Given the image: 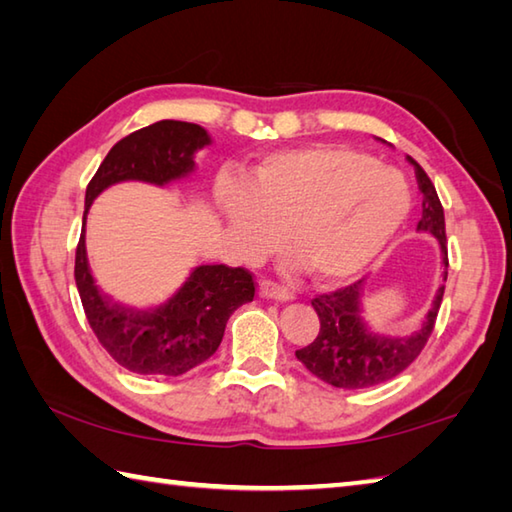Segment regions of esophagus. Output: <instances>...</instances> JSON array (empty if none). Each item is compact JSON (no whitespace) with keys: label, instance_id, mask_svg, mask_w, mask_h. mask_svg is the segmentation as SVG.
Returning <instances> with one entry per match:
<instances>
[{"label":"esophagus","instance_id":"obj_1","mask_svg":"<svg viewBox=\"0 0 512 512\" xmlns=\"http://www.w3.org/2000/svg\"><path fill=\"white\" fill-rule=\"evenodd\" d=\"M259 295L266 297V299H275V301H290L292 299L288 288L279 286V284H275V281H270V279L259 281Z\"/></svg>","mask_w":512,"mask_h":512}]
</instances>
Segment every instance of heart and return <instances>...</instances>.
Returning a JSON list of instances; mask_svg holds the SVG:
<instances>
[{"instance_id":"obj_1","label":"heart","mask_w":512,"mask_h":512,"mask_svg":"<svg viewBox=\"0 0 512 512\" xmlns=\"http://www.w3.org/2000/svg\"><path fill=\"white\" fill-rule=\"evenodd\" d=\"M215 202L250 253H266L284 231L319 281L343 279L372 262L409 213V191L394 171L336 145L266 154L248 182H217Z\"/></svg>"}]
</instances>
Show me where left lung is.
Wrapping results in <instances>:
<instances>
[{
    "instance_id": "1",
    "label": "left lung",
    "mask_w": 512,
    "mask_h": 512,
    "mask_svg": "<svg viewBox=\"0 0 512 512\" xmlns=\"http://www.w3.org/2000/svg\"><path fill=\"white\" fill-rule=\"evenodd\" d=\"M416 169L418 189L422 193V217L418 231L431 233L438 239L442 264L449 266L447 257V233H444V209L436 193V187L416 160L407 156ZM447 281V270H444ZM363 292L365 279L354 281L352 286L341 288L330 295H319L312 299V308L317 310L321 328L317 339L297 350V358L323 383L341 389H365L385 383L416 361L424 350L436 325L440 303L444 297V286L438 288L433 306L427 312L422 328L411 336H380L372 332L363 317Z\"/></svg>"
}]
</instances>
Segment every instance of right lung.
I'll list each match as a JSON object with an SVG mask.
<instances>
[{
	"instance_id": "add662e5",
	"label": "right lung",
	"mask_w": 512,
	"mask_h": 512,
	"mask_svg": "<svg viewBox=\"0 0 512 512\" xmlns=\"http://www.w3.org/2000/svg\"><path fill=\"white\" fill-rule=\"evenodd\" d=\"M211 145L206 129L184 121H158L125 136L110 149L85 191V213L76 246L74 279L96 339L118 365L145 376H180L217 352L231 314L253 301L255 281L244 268L206 264L191 270L180 290L156 308L136 310L112 301L92 277L85 250V215L99 195L118 182L156 187L189 178L195 154Z\"/></svg>"
}]
</instances>
